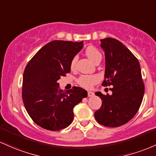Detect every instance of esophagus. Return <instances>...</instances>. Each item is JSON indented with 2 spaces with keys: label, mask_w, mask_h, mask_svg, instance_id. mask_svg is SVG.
Listing matches in <instances>:
<instances>
[{
  "label": "esophagus",
  "mask_w": 156,
  "mask_h": 156,
  "mask_svg": "<svg viewBox=\"0 0 156 156\" xmlns=\"http://www.w3.org/2000/svg\"><path fill=\"white\" fill-rule=\"evenodd\" d=\"M95 95V94H94V92H87V95H88V97H92V96H93V95Z\"/></svg>",
  "instance_id": "esophagus-1"
}]
</instances>
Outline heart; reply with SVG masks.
Masks as SVG:
<instances>
[{"mask_svg": "<svg viewBox=\"0 0 156 156\" xmlns=\"http://www.w3.org/2000/svg\"><path fill=\"white\" fill-rule=\"evenodd\" d=\"M85 54L92 62L96 63L97 61H101V54L98 49L93 46H89L85 50ZM78 56H75L70 62V68L71 69H75L76 66ZM100 81V78L96 75H83L78 78L77 81L80 86L86 89H90L93 85L96 84Z\"/></svg>", "mask_w": 156, "mask_h": 156, "instance_id": "b5f03b06", "label": "heart"}]
</instances>
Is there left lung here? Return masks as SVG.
<instances>
[{
    "instance_id": "left-lung-1",
    "label": "left lung",
    "mask_w": 156,
    "mask_h": 156,
    "mask_svg": "<svg viewBox=\"0 0 156 156\" xmlns=\"http://www.w3.org/2000/svg\"><path fill=\"white\" fill-rule=\"evenodd\" d=\"M101 42L106 59L102 86H112L109 89L112 94L95 92L101 98L102 104L95 112V118L101 125L117 127L137 113L143 100L144 84L139 62L129 49L112 37L101 39Z\"/></svg>"
}]
</instances>
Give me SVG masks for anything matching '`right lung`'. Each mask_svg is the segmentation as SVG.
I'll list each match as a JSON object with an SVG mask.
<instances>
[{"mask_svg": "<svg viewBox=\"0 0 156 156\" xmlns=\"http://www.w3.org/2000/svg\"><path fill=\"white\" fill-rule=\"evenodd\" d=\"M83 48V41H53L44 46L26 66L22 99L29 115L41 127L51 131L64 129L73 122V108L87 92L74 87L66 92L58 81L70 73V62Z\"/></svg>", "mask_w": 156, "mask_h": 156, "instance_id": "add662e5", "label": "right lung"}]
</instances>
